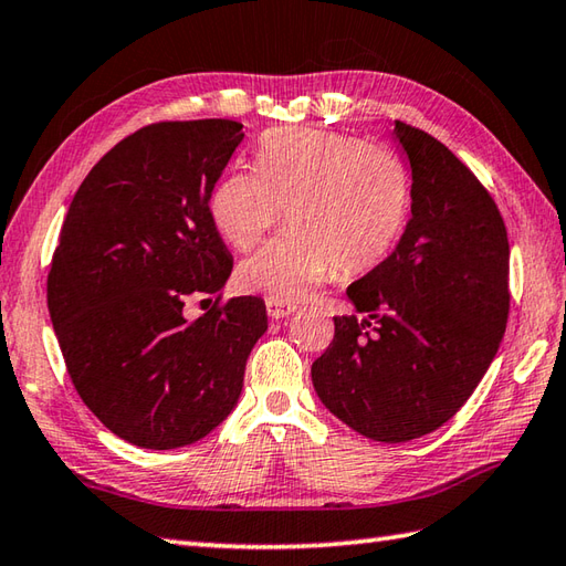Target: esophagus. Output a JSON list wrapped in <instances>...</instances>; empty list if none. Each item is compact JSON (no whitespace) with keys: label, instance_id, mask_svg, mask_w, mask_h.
Returning <instances> with one entry per match:
<instances>
[{"label":"esophagus","instance_id":"esophagus-1","mask_svg":"<svg viewBox=\"0 0 566 566\" xmlns=\"http://www.w3.org/2000/svg\"><path fill=\"white\" fill-rule=\"evenodd\" d=\"M295 310H297V307L291 305V303H279V300H266V313H269L271 319H283V317H287V315H293Z\"/></svg>","mask_w":566,"mask_h":566}]
</instances>
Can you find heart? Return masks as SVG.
<instances>
[{
	"instance_id": "obj_1",
	"label": "heart",
	"mask_w": 566,
	"mask_h": 566,
	"mask_svg": "<svg viewBox=\"0 0 566 566\" xmlns=\"http://www.w3.org/2000/svg\"><path fill=\"white\" fill-rule=\"evenodd\" d=\"M283 212L291 232L241 261L237 285L297 303L332 266L361 275L394 253L410 214V176L388 146L325 129L271 132L256 170L234 168L217 180L210 219L227 244L247 251Z\"/></svg>"
}]
</instances>
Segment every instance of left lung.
Here are the masks:
<instances>
[{"label":"left lung","mask_w":566,"mask_h":566,"mask_svg":"<svg viewBox=\"0 0 566 566\" xmlns=\"http://www.w3.org/2000/svg\"><path fill=\"white\" fill-rule=\"evenodd\" d=\"M410 160V222L394 253L347 287L313 386L334 418L398 444L452 420L509 322L511 247L479 178L434 136L396 122Z\"/></svg>","instance_id":"1"}]
</instances>
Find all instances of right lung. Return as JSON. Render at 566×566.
Masks as SVG:
<instances>
[{
    "mask_svg": "<svg viewBox=\"0 0 566 566\" xmlns=\"http://www.w3.org/2000/svg\"><path fill=\"white\" fill-rule=\"evenodd\" d=\"M241 126H144L99 158L67 207L49 273L51 322L80 398L136 447H186L227 420L269 329L266 305L251 295L195 322L182 313L232 273L210 195Z\"/></svg>",
    "mask_w": 566,
    "mask_h": 566,
    "instance_id": "1",
    "label": "right lung"
}]
</instances>
